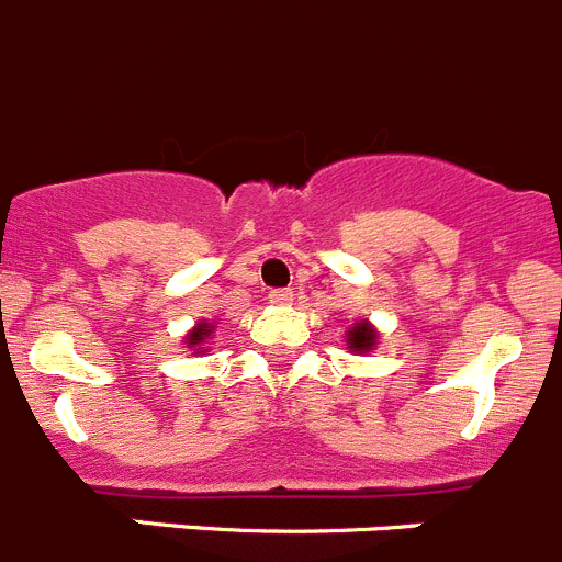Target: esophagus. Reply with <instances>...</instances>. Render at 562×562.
<instances>
[{"mask_svg": "<svg viewBox=\"0 0 562 562\" xmlns=\"http://www.w3.org/2000/svg\"><path fill=\"white\" fill-rule=\"evenodd\" d=\"M292 301V292L290 290H272L270 292V304L272 306H286Z\"/></svg>", "mask_w": 562, "mask_h": 562, "instance_id": "obj_1", "label": "esophagus"}]
</instances>
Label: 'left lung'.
<instances>
[{
  "label": "left lung",
  "instance_id": "1",
  "mask_svg": "<svg viewBox=\"0 0 562 562\" xmlns=\"http://www.w3.org/2000/svg\"><path fill=\"white\" fill-rule=\"evenodd\" d=\"M376 340H380V331L369 321H357L346 329V346H349L351 355H369V351H374Z\"/></svg>",
  "mask_w": 562,
  "mask_h": 562
}]
</instances>
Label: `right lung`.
<instances>
[{"mask_svg":"<svg viewBox=\"0 0 562 562\" xmlns=\"http://www.w3.org/2000/svg\"><path fill=\"white\" fill-rule=\"evenodd\" d=\"M213 331H216V324H207V321H200V324L193 326V329L188 331L186 337H182V342H186V346L193 351V355H205L207 342H211Z\"/></svg>","mask_w":562,"mask_h":562,"instance_id":"add662e5","label":"right lung"}]
</instances>
